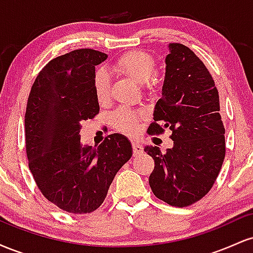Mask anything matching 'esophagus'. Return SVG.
<instances>
[{"mask_svg":"<svg viewBox=\"0 0 253 253\" xmlns=\"http://www.w3.org/2000/svg\"><path fill=\"white\" fill-rule=\"evenodd\" d=\"M133 156H140L143 153V146L138 141H133Z\"/></svg>","mask_w":253,"mask_h":253,"instance_id":"1","label":"esophagus"}]
</instances>
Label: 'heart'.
<instances>
[{
    "mask_svg": "<svg viewBox=\"0 0 253 253\" xmlns=\"http://www.w3.org/2000/svg\"><path fill=\"white\" fill-rule=\"evenodd\" d=\"M115 69L139 84H149L156 74V63L150 54L140 51L126 53L118 60ZM95 92L98 102H106L109 97V77L106 71H98L95 76ZM113 124L118 129L135 133L139 117L134 110L121 107L113 114Z\"/></svg>",
    "mask_w": 253,
    "mask_h": 253,
    "instance_id": "heart-1",
    "label": "heart"
}]
</instances>
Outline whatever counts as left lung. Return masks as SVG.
Masks as SVG:
<instances>
[{
	"mask_svg": "<svg viewBox=\"0 0 253 253\" xmlns=\"http://www.w3.org/2000/svg\"><path fill=\"white\" fill-rule=\"evenodd\" d=\"M162 98L157 101L149 134L169 127L173 146L144 151L155 159L152 193L175 207L201 200L213 187L225 159V127L219 92L200 58L182 43H169ZM162 126H161L160 125Z\"/></svg>",
	"mask_w": 253,
	"mask_h": 253,
	"instance_id": "obj_1",
	"label": "left lung"
}]
</instances>
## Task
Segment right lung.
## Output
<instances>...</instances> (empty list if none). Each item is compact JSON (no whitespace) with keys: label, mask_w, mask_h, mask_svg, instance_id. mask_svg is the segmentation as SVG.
Segmentation results:
<instances>
[{"label":"right lung","mask_w":253,"mask_h":253,"mask_svg":"<svg viewBox=\"0 0 253 253\" xmlns=\"http://www.w3.org/2000/svg\"><path fill=\"white\" fill-rule=\"evenodd\" d=\"M107 57L81 48L54 58L39 72L28 96V167L42 195L72 214L91 213L102 205L133 152L130 141L120 133L108 135L98 146L81 144V123L100 110L95 66Z\"/></svg>","instance_id":"obj_1"}]
</instances>
